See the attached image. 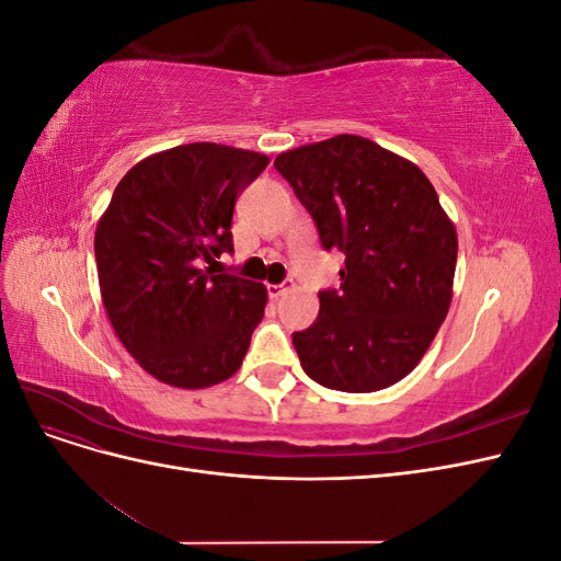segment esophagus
<instances>
[{"instance_id":"34e87169","label":"esophagus","mask_w":561,"mask_h":561,"mask_svg":"<svg viewBox=\"0 0 561 561\" xmlns=\"http://www.w3.org/2000/svg\"><path fill=\"white\" fill-rule=\"evenodd\" d=\"M295 287V280H285V283H280V285H268L266 290H268V297L271 299H278V297H283L287 290H293Z\"/></svg>"}]
</instances>
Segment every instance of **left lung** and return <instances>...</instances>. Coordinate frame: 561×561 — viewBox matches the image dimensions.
<instances>
[{
  "mask_svg": "<svg viewBox=\"0 0 561 561\" xmlns=\"http://www.w3.org/2000/svg\"><path fill=\"white\" fill-rule=\"evenodd\" d=\"M342 250L339 290L318 293L313 325L293 334L299 363L325 388L375 393L419 365L447 318L458 239L421 168L360 135L287 149L274 161Z\"/></svg>",
  "mask_w": 561,
  "mask_h": 561,
  "instance_id": "obj_1",
  "label": "left lung"
}]
</instances>
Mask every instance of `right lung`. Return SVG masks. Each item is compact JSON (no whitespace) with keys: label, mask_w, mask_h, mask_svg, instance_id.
<instances>
[{"label":"right lung","mask_w":561,"mask_h":561,"mask_svg":"<svg viewBox=\"0 0 561 561\" xmlns=\"http://www.w3.org/2000/svg\"><path fill=\"white\" fill-rule=\"evenodd\" d=\"M268 157L192 142L135 163L95 229L100 295L118 342L175 388H208L239 371L266 307V287L203 262L231 252L236 196Z\"/></svg>","instance_id":"1"}]
</instances>
